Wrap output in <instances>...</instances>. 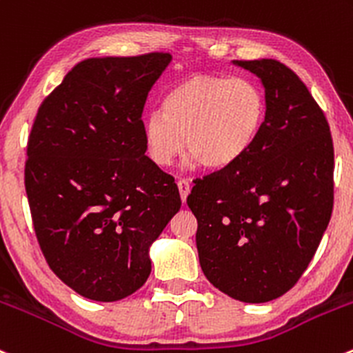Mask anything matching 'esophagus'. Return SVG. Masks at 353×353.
<instances>
[{
    "label": "esophagus",
    "instance_id": "obj_1",
    "mask_svg": "<svg viewBox=\"0 0 353 353\" xmlns=\"http://www.w3.org/2000/svg\"><path fill=\"white\" fill-rule=\"evenodd\" d=\"M177 188H179L181 199H183V203H186L189 191H191V183H189V179H179V181H177Z\"/></svg>",
    "mask_w": 353,
    "mask_h": 353
}]
</instances>
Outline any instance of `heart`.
<instances>
[{"mask_svg":"<svg viewBox=\"0 0 353 353\" xmlns=\"http://www.w3.org/2000/svg\"><path fill=\"white\" fill-rule=\"evenodd\" d=\"M162 110L143 118L142 135L154 164L167 167L186 148L206 169L233 165L265 123L267 98L248 77L194 74L167 91Z\"/></svg>","mask_w":353,"mask_h":353,"instance_id":"b5f03b06","label":"heart"}]
</instances>
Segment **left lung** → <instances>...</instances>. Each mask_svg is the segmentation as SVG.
<instances>
[{"label": "left lung", "instance_id": "obj_1", "mask_svg": "<svg viewBox=\"0 0 353 353\" xmlns=\"http://www.w3.org/2000/svg\"><path fill=\"white\" fill-rule=\"evenodd\" d=\"M265 89L267 114L250 150L194 181L188 206L206 279L230 298L267 303L299 281L333 210V142L304 83L274 59L233 61Z\"/></svg>", "mask_w": 353, "mask_h": 353}]
</instances>
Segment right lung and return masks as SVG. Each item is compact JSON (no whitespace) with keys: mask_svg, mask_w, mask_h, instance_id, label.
Masks as SVG:
<instances>
[{"mask_svg":"<svg viewBox=\"0 0 353 353\" xmlns=\"http://www.w3.org/2000/svg\"><path fill=\"white\" fill-rule=\"evenodd\" d=\"M170 61L152 52L79 62L30 132L25 189L37 240L55 276L92 301L145 284L148 248L181 208L142 135L148 91Z\"/></svg>","mask_w":353,"mask_h":353,"instance_id":"obj_1","label":"right lung"}]
</instances>
